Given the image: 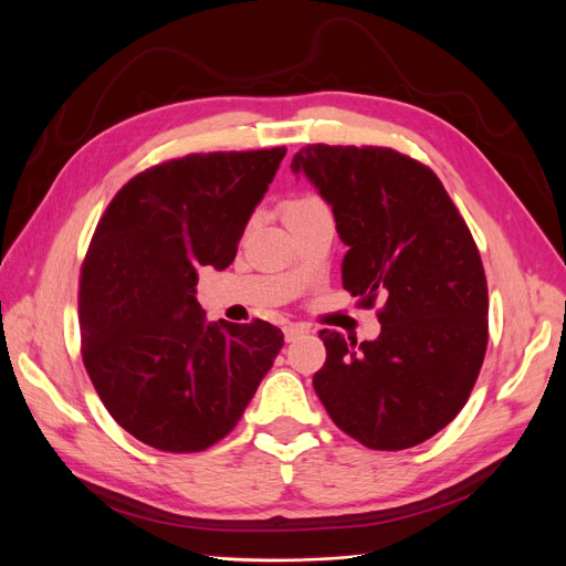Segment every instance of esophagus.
<instances>
[{"label":"esophagus","instance_id":"1","mask_svg":"<svg viewBox=\"0 0 566 566\" xmlns=\"http://www.w3.org/2000/svg\"><path fill=\"white\" fill-rule=\"evenodd\" d=\"M304 333H306V328H304V325H300V323H287V325H283L285 342H293V339H297V337L304 335Z\"/></svg>","mask_w":566,"mask_h":566}]
</instances>
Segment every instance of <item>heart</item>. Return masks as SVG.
<instances>
[{
  "instance_id": "b5f03b06",
  "label": "heart",
  "mask_w": 566,
  "mask_h": 566,
  "mask_svg": "<svg viewBox=\"0 0 566 566\" xmlns=\"http://www.w3.org/2000/svg\"><path fill=\"white\" fill-rule=\"evenodd\" d=\"M321 210H328V205H325L321 198L300 196V198H293V200H287L283 205V217H285V221H293V219L310 217V214L321 212Z\"/></svg>"
}]
</instances>
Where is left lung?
Wrapping results in <instances>:
<instances>
[{
  "label": "left lung",
  "mask_w": 566,
  "mask_h": 566,
  "mask_svg": "<svg viewBox=\"0 0 566 566\" xmlns=\"http://www.w3.org/2000/svg\"><path fill=\"white\" fill-rule=\"evenodd\" d=\"M328 200L342 287L382 306L378 339L321 331L314 389L333 422L373 451H403L468 403L489 345V287L474 238L430 167L385 146L310 144L295 153Z\"/></svg>",
  "instance_id": "obj_1"
}]
</instances>
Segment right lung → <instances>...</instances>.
Returning a JSON list of instances; mask_svg holds the SVG:
<instances>
[{"instance_id":"right-lung-1","label":"right lung","mask_w":566,"mask_h":566,"mask_svg":"<svg viewBox=\"0 0 566 566\" xmlns=\"http://www.w3.org/2000/svg\"><path fill=\"white\" fill-rule=\"evenodd\" d=\"M285 146L165 160L101 214L80 269L82 361L115 422L148 447L198 453L241 420L283 333L205 323L198 269H227Z\"/></svg>"}]
</instances>
